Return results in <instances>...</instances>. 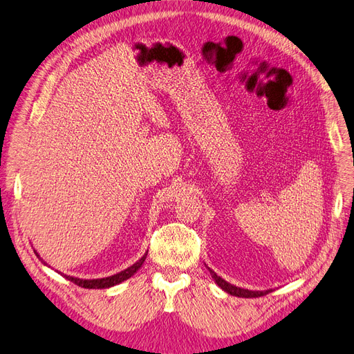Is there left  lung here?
Here are the masks:
<instances>
[{
  "label": "left lung",
  "mask_w": 354,
  "mask_h": 354,
  "mask_svg": "<svg viewBox=\"0 0 354 354\" xmlns=\"http://www.w3.org/2000/svg\"><path fill=\"white\" fill-rule=\"evenodd\" d=\"M207 269H208L209 274L212 276V279L216 281V283L223 289V291H224V292H227V294H230V295H233V297L255 298V297H263V295H266V294H269V292H272V291H273V289H266V291H251V289L239 288V286H236V285H232V283H229L227 281H224L223 277H220L216 272L211 270L208 266H207Z\"/></svg>",
  "instance_id": "1"
}]
</instances>
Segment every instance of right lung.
<instances>
[{"mask_svg":"<svg viewBox=\"0 0 354 354\" xmlns=\"http://www.w3.org/2000/svg\"><path fill=\"white\" fill-rule=\"evenodd\" d=\"M34 252H35V255L38 257V259H39L42 263H44V266H48L44 260L41 259L39 254L37 252V250H34ZM146 255H147V252H145V255L142 257V259L137 260L133 266L127 267L125 270H122V272H120V273H116V274H112V276H108V277H100V279H81V277L68 276V274H63V273H60V272H57V273L63 274V276L66 277L68 281L73 282L75 285H78V286H81V288H87V289H104V288H111V286H115V285H120L121 282H124V281H127V279H130V277L143 266V263H145V260H146ZM48 267H50V266H48Z\"/></svg>","mask_w":354,"mask_h":354,"instance_id":"right-lung-1","label":"right lung"}]
</instances>
